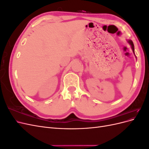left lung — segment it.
Masks as SVG:
<instances>
[{"instance_id": "left-lung-1", "label": "left lung", "mask_w": 149, "mask_h": 149, "mask_svg": "<svg viewBox=\"0 0 149 149\" xmlns=\"http://www.w3.org/2000/svg\"><path fill=\"white\" fill-rule=\"evenodd\" d=\"M127 43L130 45V47H131V48H132V49L133 53H134V54L135 55V52H134V43H133L132 41V40H127ZM135 56H136V55H135Z\"/></svg>"}]
</instances>
